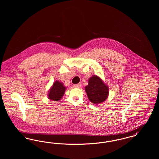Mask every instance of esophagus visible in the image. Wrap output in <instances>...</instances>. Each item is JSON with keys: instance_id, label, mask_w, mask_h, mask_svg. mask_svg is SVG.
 Instances as JSON below:
<instances>
[{"instance_id": "obj_1", "label": "esophagus", "mask_w": 159, "mask_h": 159, "mask_svg": "<svg viewBox=\"0 0 159 159\" xmlns=\"http://www.w3.org/2000/svg\"><path fill=\"white\" fill-rule=\"evenodd\" d=\"M73 86L75 88H80L81 87V84L80 83H78L77 84H75Z\"/></svg>"}]
</instances>
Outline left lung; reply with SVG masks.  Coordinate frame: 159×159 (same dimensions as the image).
<instances>
[{
    "label": "left lung",
    "mask_w": 159,
    "mask_h": 159,
    "mask_svg": "<svg viewBox=\"0 0 159 159\" xmlns=\"http://www.w3.org/2000/svg\"><path fill=\"white\" fill-rule=\"evenodd\" d=\"M84 89L89 101L95 104L102 103L108 97V86L97 75L90 77L88 80V84L85 86Z\"/></svg>",
    "instance_id": "left-lung-1"
}]
</instances>
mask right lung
Wrapping results in <instances>:
<instances>
[{
  "mask_svg": "<svg viewBox=\"0 0 159 159\" xmlns=\"http://www.w3.org/2000/svg\"><path fill=\"white\" fill-rule=\"evenodd\" d=\"M66 89L67 87L64 86L62 82L57 80L50 88L47 95L48 98L51 101H58L64 95Z\"/></svg>",
  "mask_w": 159,
  "mask_h": 159,
  "instance_id": "add662e5",
  "label": "right lung"
}]
</instances>
